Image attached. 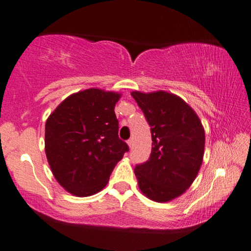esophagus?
I'll list each match as a JSON object with an SVG mask.
<instances>
[{
	"mask_svg": "<svg viewBox=\"0 0 251 251\" xmlns=\"http://www.w3.org/2000/svg\"><path fill=\"white\" fill-rule=\"evenodd\" d=\"M127 145H128L129 148H132V147H133V141H132V140H128V141H127Z\"/></svg>",
	"mask_w": 251,
	"mask_h": 251,
	"instance_id": "34e87169",
	"label": "esophagus"
}]
</instances>
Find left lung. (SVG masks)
Returning <instances> with one entry per match:
<instances>
[{
    "mask_svg": "<svg viewBox=\"0 0 251 251\" xmlns=\"http://www.w3.org/2000/svg\"><path fill=\"white\" fill-rule=\"evenodd\" d=\"M151 126V154L135 167L140 191L156 202H168L188 190L201 169L205 129L195 110L175 94L132 91Z\"/></svg>",
    "mask_w": 251,
    "mask_h": 251,
    "instance_id": "left-lung-1",
    "label": "left lung"
}]
</instances>
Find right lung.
<instances>
[{
    "label": "right lung",
    "mask_w": 251,
    "mask_h": 251,
    "mask_svg": "<svg viewBox=\"0 0 251 251\" xmlns=\"http://www.w3.org/2000/svg\"><path fill=\"white\" fill-rule=\"evenodd\" d=\"M122 94L90 88L72 94L49 116L45 153L53 176L66 191L89 197L105 188L128 151L118 136L115 106Z\"/></svg>",
    "instance_id": "1"
}]
</instances>
